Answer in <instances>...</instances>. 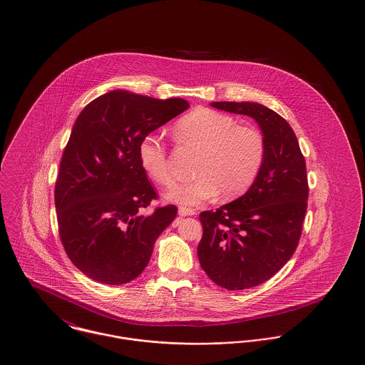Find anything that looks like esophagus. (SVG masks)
<instances>
[{
	"label": "esophagus",
	"instance_id": "obj_1",
	"mask_svg": "<svg viewBox=\"0 0 365 365\" xmlns=\"http://www.w3.org/2000/svg\"><path fill=\"white\" fill-rule=\"evenodd\" d=\"M178 213H179V216H192V215H195V210L194 209L190 208H185V207H180V208L178 209Z\"/></svg>",
	"mask_w": 365,
	"mask_h": 365
}]
</instances>
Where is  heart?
Segmentation results:
<instances>
[{
    "mask_svg": "<svg viewBox=\"0 0 365 365\" xmlns=\"http://www.w3.org/2000/svg\"><path fill=\"white\" fill-rule=\"evenodd\" d=\"M175 135L201 150L195 164L197 178L182 182L165 194V200L185 207H197L215 198L225 200L243 194L255 182L265 155L260 131L250 125H237V120L222 112L198 108L175 124ZM140 167L156 183L170 186L167 149L155 134L140 139Z\"/></svg>",
    "mask_w": 365,
    "mask_h": 365,
    "instance_id": "1",
    "label": "heart"
}]
</instances>
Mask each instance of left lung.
<instances>
[{
  "instance_id": "obj_1",
  "label": "left lung",
  "mask_w": 365,
  "mask_h": 365,
  "mask_svg": "<svg viewBox=\"0 0 365 365\" xmlns=\"http://www.w3.org/2000/svg\"><path fill=\"white\" fill-rule=\"evenodd\" d=\"M210 106L250 116L265 142L262 165L247 191L200 215L201 268L227 290H243L272 278L294 255L309 191L307 165L293 128L272 109L247 101Z\"/></svg>"
}]
</instances>
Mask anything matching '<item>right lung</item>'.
I'll list each match as a JSON object with an SVG mask.
<instances>
[{
	"instance_id": "1",
	"label": "right lung",
	"mask_w": 365,
	"mask_h": 365,
	"mask_svg": "<svg viewBox=\"0 0 365 365\" xmlns=\"http://www.w3.org/2000/svg\"><path fill=\"white\" fill-rule=\"evenodd\" d=\"M183 98L112 90L85 106L71 131L54 187L63 246L86 277L105 284L138 278L175 205L145 215L157 194L140 167V139L185 112Z\"/></svg>"
}]
</instances>
